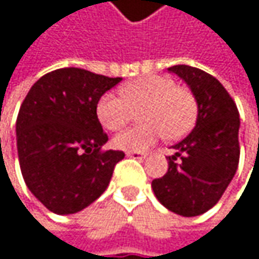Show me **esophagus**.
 <instances>
[{
  "label": "esophagus",
  "mask_w": 259,
  "mask_h": 259,
  "mask_svg": "<svg viewBox=\"0 0 259 259\" xmlns=\"http://www.w3.org/2000/svg\"><path fill=\"white\" fill-rule=\"evenodd\" d=\"M126 154L129 157H135V159H145V153H141V151H127Z\"/></svg>",
  "instance_id": "esophagus-1"
}]
</instances>
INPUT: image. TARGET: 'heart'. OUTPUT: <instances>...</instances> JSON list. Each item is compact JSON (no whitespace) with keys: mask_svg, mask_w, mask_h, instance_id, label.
Returning a JSON list of instances; mask_svg holds the SVG:
<instances>
[{"mask_svg":"<svg viewBox=\"0 0 259 259\" xmlns=\"http://www.w3.org/2000/svg\"><path fill=\"white\" fill-rule=\"evenodd\" d=\"M120 94L106 93L99 99L96 112L100 124L111 132L120 130L138 109V120L144 124L118 133L112 141L118 150L144 151L163 135L169 141L180 139L195 124V96L171 78L150 75L135 79L120 88Z\"/></svg>","mask_w":259,"mask_h":259,"instance_id":"obj_1","label":"heart"}]
</instances>
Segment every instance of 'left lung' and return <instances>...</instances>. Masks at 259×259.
Here are the masks:
<instances>
[{"instance_id":"left-lung-1","label":"left lung","mask_w":259,"mask_h":259,"mask_svg":"<svg viewBox=\"0 0 259 259\" xmlns=\"http://www.w3.org/2000/svg\"><path fill=\"white\" fill-rule=\"evenodd\" d=\"M168 72L187 83L198 115L193 130L172 145L176 153L166 157L168 172L151 181V187L163 207L192 218L216 205L235 176L240 118L231 96L214 76L186 64Z\"/></svg>"}]
</instances>
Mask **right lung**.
Returning a JSON list of instances; mask_svg holds the SVG:
<instances>
[{
    "label": "right lung",
    "instance_id": "1",
    "mask_svg": "<svg viewBox=\"0 0 259 259\" xmlns=\"http://www.w3.org/2000/svg\"><path fill=\"white\" fill-rule=\"evenodd\" d=\"M121 78L66 67L38 79L16 120L22 177L31 193L55 214H73L108 187L123 151L102 147L108 135L97 118L99 99Z\"/></svg>",
    "mask_w": 259,
    "mask_h": 259
}]
</instances>
